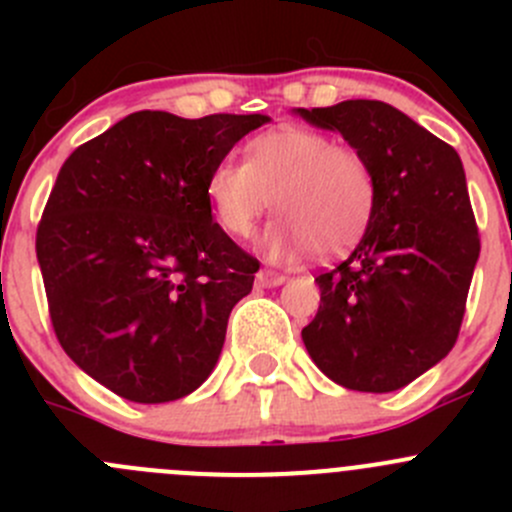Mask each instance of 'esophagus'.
Instances as JSON below:
<instances>
[{
    "label": "esophagus",
    "instance_id": "obj_1",
    "mask_svg": "<svg viewBox=\"0 0 512 512\" xmlns=\"http://www.w3.org/2000/svg\"><path fill=\"white\" fill-rule=\"evenodd\" d=\"M287 277L280 275V272H272V270H262L260 275H257V285L262 287H280L285 285Z\"/></svg>",
    "mask_w": 512,
    "mask_h": 512
}]
</instances>
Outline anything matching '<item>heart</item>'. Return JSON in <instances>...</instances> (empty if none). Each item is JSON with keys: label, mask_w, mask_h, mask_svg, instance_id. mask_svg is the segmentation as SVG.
<instances>
[{"label": "heart", "mask_w": 512, "mask_h": 512, "mask_svg": "<svg viewBox=\"0 0 512 512\" xmlns=\"http://www.w3.org/2000/svg\"><path fill=\"white\" fill-rule=\"evenodd\" d=\"M213 218L230 237L245 240L272 208L282 218L265 230L270 260L349 252L369 230L379 183L359 148L329 133L282 126L260 133L245 148V163L223 158L205 180Z\"/></svg>", "instance_id": "b5f03b06"}]
</instances>
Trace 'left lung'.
Segmentation results:
<instances>
[{
    "instance_id": "1",
    "label": "left lung",
    "mask_w": 512,
    "mask_h": 512,
    "mask_svg": "<svg viewBox=\"0 0 512 512\" xmlns=\"http://www.w3.org/2000/svg\"><path fill=\"white\" fill-rule=\"evenodd\" d=\"M359 148L379 183L369 230L317 277V317L302 329L314 364L339 386L386 394L453 349L480 237L466 173L448 143L384 101L297 108Z\"/></svg>"
}]
</instances>
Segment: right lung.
Masks as SVG:
<instances>
[{
	"label": "right lung",
	"instance_id": "obj_1",
	"mask_svg": "<svg viewBox=\"0 0 512 512\" xmlns=\"http://www.w3.org/2000/svg\"><path fill=\"white\" fill-rule=\"evenodd\" d=\"M250 113L138 111L61 165L36 230L51 324L91 379L136 404L198 389L260 262L213 223L205 180Z\"/></svg>",
	"mask_w": 512,
	"mask_h": 512
}]
</instances>
